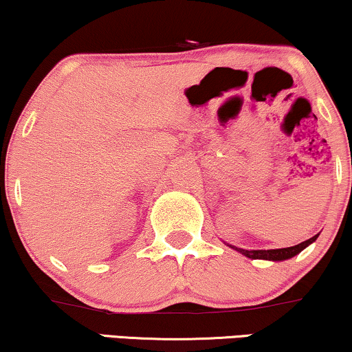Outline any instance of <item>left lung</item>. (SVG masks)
<instances>
[{"instance_id": "1", "label": "left lung", "mask_w": 352, "mask_h": 352, "mask_svg": "<svg viewBox=\"0 0 352 352\" xmlns=\"http://www.w3.org/2000/svg\"><path fill=\"white\" fill-rule=\"evenodd\" d=\"M319 234L314 235V237L305 240V242L295 245V247H288V248H276V250H243V248H237L234 245L226 243L228 247H230L235 252L242 253L243 256L252 258V259H266V261H285V259H290L293 256H296L298 253H301L306 247H309L311 243H314Z\"/></svg>"}]
</instances>
